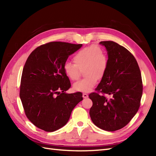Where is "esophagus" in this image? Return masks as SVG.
<instances>
[{
    "instance_id": "obj_1",
    "label": "esophagus",
    "mask_w": 156,
    "mask_h": 156,
    "mask_svg": "<svg viewBox=\"0 0 156 156\" xmlns=\"http://www.w3.org/2000/svg\"><path fill=\"white\" fill-rule=\"evenodd\" d=\"M82 97H83L84 98H87L88 97V95L87 93H83V94H82Z\"/></svg>"
}]
</instances>
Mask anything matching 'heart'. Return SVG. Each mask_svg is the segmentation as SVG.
I'll use <instances>...</instances> for the list:
<instances>
[{
    "instance_id": "1",
    "label": "heart",
    "mask_w": 156,
    "mask_h": 156,
    "mask_svg": "<svg viewBox=\"0 0 156 156\" xmlns=\"http://www.w3.org/2000/svg\"><path fill=\"white\" fill-rule=\"evenodd\" d=\"M74 64L66 62L63 66L65 75L72 81L79 79L83 69L85 78L73 86L75 90L89 92L97 84L98 79L105 76L108 68V59L104 49L92 45L78 51L73 56Z\"/></svg>"
}]
</instances>
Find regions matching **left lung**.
Segmentation results:
<instances>
[{
	"instance_id": "8db88e82",
	"label": "left lung",
	"mask_w": 156,
	"mask_h": 156,
	"mask_svg": "<svg viewBox=\"0 0 156 156\" xmlns=\"http://www.w3.org/2000/svg\"><path fill=\"white\" fill-rule=\"evenodd\" d=\"M100 44L108 51V68L96 91L88 95L92 101L89 113L98 127L115 131L127 125L137 113L143 83L140 67L130 51L112 41Z\"/></svg>"
}]
</instances>
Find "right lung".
Returning <instances> with one entry per match:
<instances>
[{"instance_id":"obj_1","label":"right lung","mask_w":156,"mask_h":156,"mask_svg":"<svg viewBox=\"0 0 156 156\" xmlns=\"http://www.w3.org/2000/svg\"><path fill=\"white\" fill-rule=\"evenodd\" d=\"M62 41L39 46L23 67L19 96L25 115L36 127L47 132L60 129L68 121L80 92L67 94L71 87L63 66L68 58L82 47Z\"/></svg>"}]
</instances>
